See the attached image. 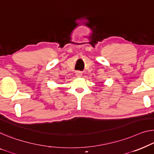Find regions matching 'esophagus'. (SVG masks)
<instances>
[{
  "label": "esophagus",
  "mask_w": 154,
  "mask_h": 154,
  "mask_svg": "<svg viewBox=\"0 0 154 154\" xmlns=\"http://www.w3.org/2000/svg\"><path fill=\"white\" fill-rule=\"evenodd\" d=\"M75 75H76V76H77V77H82V72H81V71H77V72H75Z\"/></svg>",
  "instance_id": "1"
}]
</instances>
